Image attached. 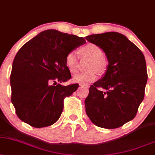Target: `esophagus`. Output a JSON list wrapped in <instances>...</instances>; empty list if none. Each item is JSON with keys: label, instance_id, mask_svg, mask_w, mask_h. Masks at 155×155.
Segmentation results:
<instances>
[{"label": "esophagus", "instance_id": "1", "mask_svg": "<svg viewBox=\"0 0 155 155\" xmlns=\"http://www.w3.org/2000/svg\"><path fill=\"white\" fill-rule=\"evenodd\" d=\"M80 87H89V85H87V84H80Z\"/></svg>", "mask_w": 155, "mask_h": 155}]
</instances>
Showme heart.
<instances>
[{
    "instance_id": "heart-1",
    "label": "heart",
    "mask_w": 155,
    "mask_h": 155,
    "mask_svg": "<svg viewBox=\"0 0 155 155\" xmlns=\"http://www.w3.org/2000/svg\"><path fill=\"white\" fill-rule=\"evenodd\" d=\"M79 54L82 58H89L87 66L88 71L76 74L72 77V81L74 82L81 84H87L95 81L97 79V71L100 74H103L107 71L108 61L103 56V51L100 47L93 44H87L79 48ZM65 65L71 74L76 71L78 66V58L75 52L70 51L66 54Z\"/></svg>"
}]
</instances>
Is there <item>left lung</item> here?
I'll return each mask as SVG.
<instances>
[{"label":"left lung","mask_w":155,"mask_h":155,"mask_svg":"<svg viewBox=\"0 0 155 155\" xmlns=\"http://www.w3.org/2000/svg\"><path fill=\"white\" fill-rule=\"evenodd\" d=\"M104 51L109 65L89 89L86 112L97 127H120L132 120L144 99L147 72L144 54L126 36L107 32L86 37Z\"/></svg>","instance_id":"obj_1"}]
</instances>
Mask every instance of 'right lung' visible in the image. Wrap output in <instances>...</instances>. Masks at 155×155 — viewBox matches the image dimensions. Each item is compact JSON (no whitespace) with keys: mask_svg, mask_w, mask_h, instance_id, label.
Returning a JSON list of instances; mask_svg holds the SVG:
<instances>
[{"mask_svg":"<svg viewBox=\"0 0 155 155\" xmlns=\"http://www.w3.org/2000/svg\"><path fill=\"white\" fill-rule=\"evenodd\" d=\"M85 42L82 37L49 29L21 47L10 76L11 102L21 121L41 128L60 118L64 99L79 87L78 84H60L71 77L65 57Z\"/></svg>","mask_w":155,"mask_h":155,"instance_id":"right-lung-1","label":"right lung"}]
</instances>
